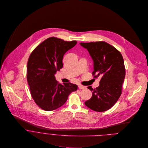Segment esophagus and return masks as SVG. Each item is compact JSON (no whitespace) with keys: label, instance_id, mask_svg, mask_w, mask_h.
Listing matches in <instances>:
<instances>
[{"label":"esophagus","instance_id":"1","mask_svg":"<svg viewBox=\"0 0 148 148\" xmlns=\"http://www.w3.org/2000/svg\"><path fill=\"white\" fill-rule=\"evenodd\" d=\"M78 87H79V88L80 89H85V86H83V85H79Z\"/></svg>","mask_w":148,"mask_h":148}]
</instances>
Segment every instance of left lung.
Segmentation results:
<instances>
[{
  "label": "left lung",
  "mask_w": 148,
  "mask_h": 148,
  "mask_svg": "<svg viewBox=\"0 0 148 148\" xmlns=\"http://www.w3.org/2000/svg\"><path fill=\"white\" fill-rule=\"evenodd\" d=\"M86 49L93 62L95 77H101L95 89L87 88L92 92V97L85 102L87 107L96 112H104L114 105L121 96L125 76V69L121 53L104 42H80Z\"/></svg>",
  "instance_id": "left-lung-1"
}]
</instances>
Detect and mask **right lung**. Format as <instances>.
Instances as JSON below:
<instances>
[{
    "mask_svg": "<svg viewBox=\"0 0 148 148\" xmlns=\"http://www.w3.org/2000/svg\"><path fill=\"white\" fill-rule=\"evenodd\" d=\"M77 42H66L49 38L40 44L30 55L27 63V82L36 104L46 111L63 106L69 94L77 89L71 83L60 84L55 78L57 71L63 68L65 52Z\"/></svg>",
    "mask_w": 148,
    "mask_h": 148,
    "instance_id": "obj_1",
    "label": "right lung"
}]
</instances>
